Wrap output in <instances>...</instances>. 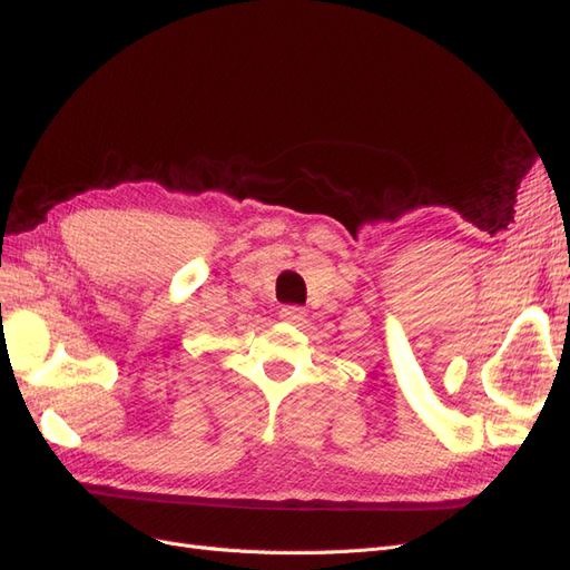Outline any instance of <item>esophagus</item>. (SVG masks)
<instances>
[{"instance_id":"obj_1","label":"esophagus","mask_w":570,"mask_h":570,"mask_svg":"<svg viewBox=\"0 0 570 570\" xmlns=\"http://www.w3.org/2000/svg\"><path fill=\"white\" fill-rule=\"evenodd\" d=\"M279 317L284 323H291V325H301L303 321H306V311H303L301 306H284L279 311Z\"/></svg>"}]
</instances>
